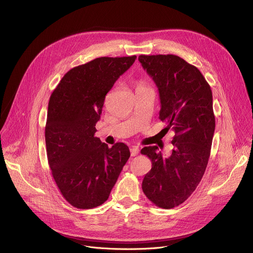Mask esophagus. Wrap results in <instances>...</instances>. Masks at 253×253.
Instances as JSON below:
<instances>
[{
    "instance_id": "esophagus-1",
    "label": "esophagus",
    "mask_w": 253,
    "mask_h": 253,
    "mask_svg": "<svg viewBox=\"0 0 253 253\" xmlns=\"http://www.w3.org/2000/svg\"><path fill=\"white\" fill-rule=\"evenodd\" d=\"M139 148L138 147H132L130 149V153H131V156H136L138 153H139Z\"/></svg>"
}]
</instances>
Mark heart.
Listing matches in <instances>:
<instances>
[{
  "instance_id": "heart-1",
  "label": "heart",
  "mask_w": 253,
  "mask_h": 253,
  "mask_svg": "<svg viewBox=\"0 0 253 253\" xmlns=\"http://www.w3.org/2000/svg\"><path fill=\"white\" fill-rule=\"evenodd\" d=\"M139 88H144V85H143V83H139V84H138V86H137V89H139Z\"/></svg>"
}]
</instances>
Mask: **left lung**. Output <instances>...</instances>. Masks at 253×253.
I'll list each match as a JSON object with an SVG mask.
<instances>
[{"mask_svg":"<svg viewBox=\"0 0 253 253\" xmlns=\"http://www.w3.org/2000/svg\"><path fill=\"white\" fill-rule=\"evenodd\" d=\"M143 69L159 92V119L175 133L172 152L163 156L157 146L141 153L152 162L142 189L156 206L170 209L196 189L210 156L215 129L212 92L201 72L175 55H140Z\"/></svg>","mask_w":253,"mask_h":253,"instance_id":"left-lung-1","label":"left lung"}]
</instances>
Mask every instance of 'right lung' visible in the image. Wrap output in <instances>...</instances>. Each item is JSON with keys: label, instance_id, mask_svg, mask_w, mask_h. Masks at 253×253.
Wrapping results in <instances>:
<instances>
[{"label": "right lung", "instance_id": "add662e5", "mask_svg": "<svg viewBox=\"0 0 253 253\" xmlns=\"http://www.w3.org/2000/svg\"><path fill=\"white\" fill-rule=\"evenodd\" d=\"M136 56L101 57L68 71L53 91L45 128L47 156L63 197L91 209L110 195L130 157L128 146L111 148L95 137L105 97Z\"/></svg>", "mask_w": 253, "mask_h": 253}]
</instances>
